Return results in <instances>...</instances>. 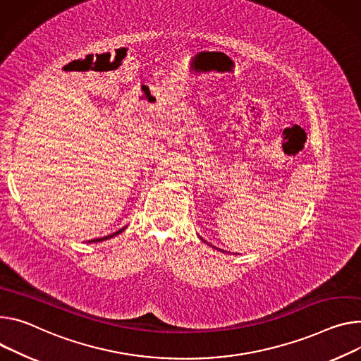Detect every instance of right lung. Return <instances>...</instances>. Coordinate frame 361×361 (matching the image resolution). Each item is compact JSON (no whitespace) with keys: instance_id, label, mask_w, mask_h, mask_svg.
Wrapping results in <instances>:
<instances>
[{"instance_id":"add662e5","label":"right lung","mask_w":361,"mask_h":361,"mask_svg":"<svg viewBox=\"0 0 361 361\" xmlns=\"http://www.w3.org/2000/svg\"><path fill=\"white\" fill-rule=\"evenodd\" d=\"M121 232H123V228H121V231L115 232L114 235H109V236H105V238H99V239H93V240H89V242H102V240H106V239H109V238H112V236H116V235H119Z\"/></svg>"}]
</instances>
